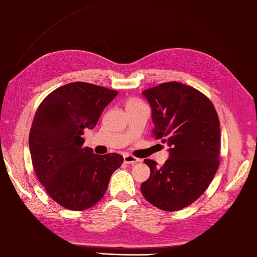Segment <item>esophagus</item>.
<instances>
[{"label": "esophagus", "instance_id": "1", "mask_svg": "<svg viewBox=\"0 0 257 257\" xmlns=\"http://www.w3.org/2000/svg\"><path fill=\"white\" fill-rule=\"evenodd\" d=\"M123 158H124V163H126V164L134 165L137 162H140V159H137V158L131 156V155H124Z\"/></svg>", "mask_w": 257, "mask_h": 257}]
</instances>
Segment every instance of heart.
<instances>
[{
  "mask_svg": "<svg viewBox=\"0 0 257 257\" xmlns=\"http://www.w3.org/2000/svg\"><path fill=\"white\" fill-rule=\"evenodd\" d=\"M141 101H138V100H136V99H130L128 101H127V105H126V107H130V106H135V105H141Z\"/></svg>",
  "mask_w": 257,
  "mask_h": 257,
  "instance_id": "heart-1",
  "label": "heart"
}]
</instances>
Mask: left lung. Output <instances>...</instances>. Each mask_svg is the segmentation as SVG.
Wrapping results in <instances>:
<instances>
[{
  "mask_svg": "<svg viewBox=\"0 0 257 257\" xmlns=\"http://www.w3.org/2000/svg\"><path fill=\"white\" fill-rule=\"evenodd\" d=\"M142 94L151 107L152 134L169 146L163 165L144 160L150 176L142 184V193L158 209L182 210L202 195L218 169L216 110L205 95L178 82L163 83Z\"/></svg>",
  "mask_w": 257,
  "mask_h": 257,
  "instance_id": "8db88e82",
  "label": "left lung"
}]
</instances>
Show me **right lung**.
Returning <instances> with one entry per match:
<instances>
[{
	"instance_id": "obj_1",
	"label": "right lung",
	"mask_w": 257,
	"mask_h": 257,
	"mask_svg": "<svg viewBox=\"0 0 257 257\" xmlns=\"http://www.w3.org/2000/svg\"><path fill=\"white\" fill-rule=\"evenodd\" d=\"M116 95L89 83H69L48 95L34 115L29 136L33 169L48 195L66 209L95 205L123 162L121 155H96L82 147L84 131L96 126Z\"/></svg>"
}]
</instances>
